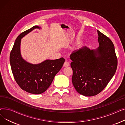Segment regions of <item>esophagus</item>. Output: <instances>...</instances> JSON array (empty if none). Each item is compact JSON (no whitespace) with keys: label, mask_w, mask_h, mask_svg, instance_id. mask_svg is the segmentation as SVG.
Instances as JSON below:
<instances>
[{"label":"esophagus","mask_w":125,"mask_h":125,"mask_svg":"<svg viewBox=\"0 0 125 125\" xmlns=\"http://www.w3.org/2000/svg\"><path fill=\"white\" fill-rule=\"evenodd\" d=\"M69 63L68 62H67V61H65V62H64V64H63V66L64 67H68V66H69Z\"/></svg>","instance_id":"1"}]
</instances>
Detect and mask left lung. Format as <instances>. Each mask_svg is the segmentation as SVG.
Instances as JSON below:
<instances>
[{
    "label": "left lung",
    "mask_w": 125,
    "mask_h": 125,
    "mask_svg": "<svg viewBox=\"0 0 125 125\" xmlns=\"http://www.w3.org/2000/svg\"><path fill=\"white\" fill-rule=\"evenodd\" d=\"M97 32L99 47L97 49L84 47L70 56L72 83L77 92L85 96L100 93L114 76L117 66L112 41L99 30Z\"/></svg>",
    "instance_id": "1"
}]
</instances>
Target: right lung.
Listing matches in <instances>:
<instances>
[{
    "mask_svg": "<svg viewBox=\"0 0 125 125\" xmlns=\"http://www.w3.org/2000/svg\"><path fill=\"white\" fill-rule=\"evenodd\" d=\"M36 28L41 27L34 26L17 37L10 52V61L13 75L19 86L28 93L40 94L50 86L55 76L62 67L65 59L46 60L38 64L24 60L20 52L21 38Z\"/></svg>",
    "mask_w": 125,
    "mask_h": 125,
    "instance_id": "obj_1",
    "label": "right lung"
}]
</instances>
